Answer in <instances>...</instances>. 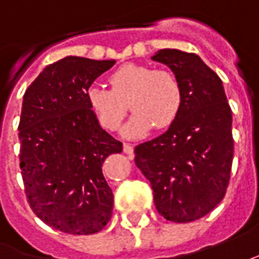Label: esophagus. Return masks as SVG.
<instances>
[{"label": "esophagus", "mask_w": 259, "mask_h": 259, "mask_svg": "<svg viewBox=\"0 0 259 259\" xmlns=\"http://www.w3.org/2000/svg\"><path fill=\"white\" fill-rule=\"evenodd\" d=\"M123 152L126 153L127 156H129V159L133 157V146H130V144L124 143L123 144Z\"/></svg>", "instance_id": "1"}]
</instances>
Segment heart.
<instances>
[{
  "mask_svg": "<svg viewBox=\"0 0 259 259\" xmlns=\"http://www.w3.org/2000/svg\"><path fill=\"white\" fill-rule=\"evenodd\" d=\"M110 89L93 85L86 99L100 126L115 132L127 109L135 112L123 133L139 137L154 126L166 129L176 122L183 106L180 80L171 70L127 63L109 75Z\"/></svg>",
  "mask_w": 259,
  "mask_h": 259,
  "instance_id": "obj_1",
  "label": "heart"
}]
</instances>
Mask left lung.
I'll use <instances>...</instances> for the list:
<instances>
[{
    "mask_svg": "<svg viewBox=\"0 0 259 259\" xmlns=\"http://www.w3.org/2000/svg\"><path fill=\"white\" fill-rule=\"evenodd\" d=\"M152 59L180 80L183 106L167 132L136 146L135 163L152 184L160 215L196 221L226 196L234 156L231 107L221 79L198 55L161 49Z\"/></svg>",
    "mask_w": 259,
    "mask_h": 259,
    "instance_id": "1",
    "label": "left lung"
}]
</instances>
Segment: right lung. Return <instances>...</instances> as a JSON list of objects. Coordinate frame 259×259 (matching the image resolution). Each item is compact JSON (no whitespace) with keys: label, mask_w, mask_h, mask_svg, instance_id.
<instances>
[{"label":"right lung","mask_w":259,"mask_h":259,"mask_svg":"<svg viewBox=\"0 0 259 259\" xmlns=\"http://www.w3.org/2000/svg\"><path fill=\"white\" fill-rule=\"evenodd\" d=\"M116 61L66 56L25 91L19 119V167L29 207L62 233H99L113 210L102 164L123 144L100 127L86 99Z\"/></svg>","instance_id":"obj_1"}]
</instances>
